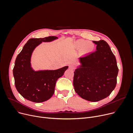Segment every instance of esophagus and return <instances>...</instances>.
I'll return each instance as SVG.
<instances>
[{
	"label": "esophagus",
	"instance_id": "34e87169",
	"mask_svg": "<svg viewBox=\"0 0 133 133\" xmlns=\"http://www.w3.org/2000/svg\"><path fill=\"white\" fill-rule=\"evenodd\" d=\"M69 68H70L71 69H75V66L71 64L69 66Z\"/></svg>",
	"mask_w": 133,
	"mask_h": 133
}]
</instances>
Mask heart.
Segmentation results:
<instances>
[{
    "instance_id": "b5f03b06",
    "label": "heart",
    "mask_w": 133,
    "mask_h": 133,
    "mask_svg": "<svg viewBox=\"0 0 133 133\" xmlns=\"http://www.w3.org/2000/svg\"><path fill=\"white\" fill-rule=\"evenodd\" d=\"M76 47L79 48L82 47L80 50V53L81 54H87L91 53L94 48V45L90 42H86L84 40H78L75 42Z\"/></svg>"
}]
</instances>
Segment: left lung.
<instances>
[{
  "mask_svg": "<svg viewBox=\"0 0 133 133\" xmlns=\"http://www.w3.org/2000/svg\"><path fill=\"white\" fill-rule=\"evenodd\" d=\"M96 51L79 58L74 72V90L82 99L96 102L108 96L116 87L118 69L106 41H93Z\"/></svg>",
  "mask_w": 133,
  "mask_h": 133,
  "instance_id": "left-lung-1",
  "label": "left lung"
}]
</instances>
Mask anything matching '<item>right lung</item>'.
<instances>
[{
	"mask_svg": "<svg viewBox=\"0 0 133 133\" xmlns=\"http://www.w3.org/2000/svg\"><path fill=\"white\" fill-rule=\"evenodd\" d=\"M58 38L50 36L30 39L17 57L13 69L15 83L18 92L25 99L37 103L50 99L54 93L56 82L68 68V66H65L56 70L36 71L31 67V56L36 47L42 42Z\"/></svg>",
	"mask_w": 133,
	"mask_h": 133,
	"instance_id": "add662e5",
	"label": "right lung"
}]
</instances>
